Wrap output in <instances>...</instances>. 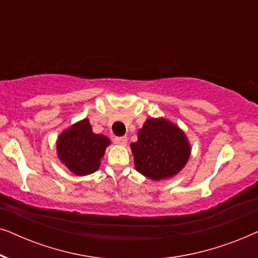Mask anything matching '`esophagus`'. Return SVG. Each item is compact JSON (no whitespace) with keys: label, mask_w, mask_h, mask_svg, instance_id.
Returning a JSON list of instances; mask_svg holds the SVG:
<instances>
[{"label":"esophagus","mask_w":258,"mask_h":258,"mask_svg":"<svg viewBox=\"0 0 258 258\" xmlns=\"http://www.w3.org/2000/svg\"><path fill=\"white\" fill-rule=\"evenodd\" d=\"M115 143L118 144V146H125L126 142H128V139H126L125 136H122V137H115Z\"/></svg>","instance_id":"34e87169"}]
</instances>
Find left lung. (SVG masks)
Here are the masks:
<instances>
[{
  "mask_svg": "<svg viewBox=\"0 0 258 258\" xmlns=\"http://www.w3.org/2000/svg\"><path fill=\"white\" fill-rule=\"evenodd\" d=\"M136 170L151 179H163L177 174L190 156L184 133L167 119L149 118L133 143Z\"/></svg>",
  "mask_w": 258,
  "mask_h": 258,
  "instance_id": "left-lung-1",
  "label": "left lung"
}]
</instances>
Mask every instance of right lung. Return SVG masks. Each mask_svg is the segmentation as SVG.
<instances>
[{"label":"right lung","mask_w":258,"mask_h":258,"mask_svg":"<svg viewBox=\"0 0 258 258\" xmlns=\"http://www.w3.org/2000/svg\"><path fill=\"white\" fill-rule=\"evenodd\" d=\"M110 141L91 130L88 119H83L61 134L57 141V155L74 174H93L100 168L105 148Z\"/></svg>","instance_id":"add662e5"}]
</instances>
